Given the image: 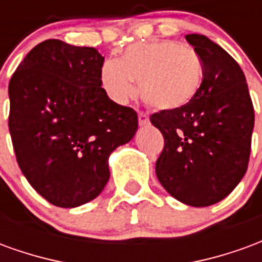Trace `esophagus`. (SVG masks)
<instances>
[{
  "mask_svg": "<svg viewBox=\"0 0 262 262\" xmlns=\"http://www.w3.org/2000/svg\"><path fill=\"white\" fill-rule=\"evenodd\" d=\"M150 125V119H148V116L146 114H143V112H139V126H148Z\"/></svg>",
  "mask_w": 262,
  "mask_h": 262,
  "instance_id": "esophagus-1",
  "label": "esophagus"
}]
</instances>
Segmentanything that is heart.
I'll return each mask as SVG.
<instances>
[{
	"label": "heart",
	"mask_w": 262,
	"mask_h": 262,
	"mask_svg": "<svg viewBox=\"0 0 262 262\" xmlns=\"http://www.w3.org/2000/svg\"><path fill=\"white\" fill-rule=\"evenodd\" d=\"M202 60L193 49L174 40L130 45L120 60L109 59L101 69V84L119 103L136 94L148 108L172 112L187 106L202 85Z\"/></svg>",
	"instance_id": "b5f03b06"
}]
</instances>
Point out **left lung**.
I'll use <instances>...</instances> for the list:
<instances>
[{
	"mask_svg": "<svg viewBox=\"0 0 262 262\" xmlns=\"http://www.w3.org/2000/svg\"><path fill=\"white\" fill-rule=\"evenodd\" d=\"M185 39L202 60V85L185 108L153 114L150 122L164 136L160 184L177 201L203 208L225 199L246 174L254 108L236 60L203 35Z\"/></svg>",
	"mask_w": 262,
	"mask_h": 262,
	"instance_id": "1",
	"label": "left lung"
}]
</instances>
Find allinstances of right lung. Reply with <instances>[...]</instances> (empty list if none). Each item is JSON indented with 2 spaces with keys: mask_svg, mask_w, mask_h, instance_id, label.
<instances>
[{
  "mask_svg": "<svg viewBox=\"0 0 262 262\" xmlns=\"http://www.w3.org/2000/svg\"><path fill=\"white\" fill-rule=\"evenodd\" d=\"M102 54L59 39L39 43L9 81V133L28 182L48 202L77 208L102 192L109 156L129 143L137 114L108 97Z\"/></svg>",
  "mask_w": 262,
  "mask_h": 262,
  "instance_id": "obj_1",
  "label": "right lung"
}]
</instances>
